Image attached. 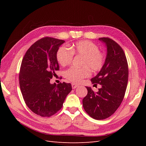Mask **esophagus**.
<instances>
[{"label":"esophagus","instance_id":"1","mask_svg":"<svg viewBox=\"0 0 146 146\" xmlns=\"http://www.w3.org/2000/svg\"><path fill=\"white\" fill-rule=\"evenodd\" d=\"M78 86V85H77V84H75V83H72V89H75V88H76Z\"/></svg>","mask_w":146,"mask_h":146}]
</instances>
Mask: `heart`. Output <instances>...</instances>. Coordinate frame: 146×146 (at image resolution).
I'll list each match as a JSON object with an SVG mask.
<instances>
[{
    "instance_id": "b5f03b06",
    "label": "heart",
    "mask_w": 146,
    "mask_h": 146,
    "mask_svg": "<svg viewBox=\"0 0 146 146\" xmlns=\"http://www.w3.org/2000/svg\"><path fill=\"white\" fill-rule=\"evenodd\" d=\"M69 48L61 46L56 52V58L62 66L69 64L73 55L83 56L81 66L82 68H70L64 72V77L75 83H80L83 78L90 76V70L99 71L105 63V55L94 42L89 41H80L69 46Z\"/></svg>"
}]
</instances>
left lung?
<instances>
[{"label":"left lung","instance_id":"left-lung-1","mask_svg":"<svg viewBox=\"0 0 146 146\" xmlns=\"http://www.w3.org/2000/svg\"><path fill=\"white\" fill-rule=\"evenodd\" d=\"M99 40L105 44L107 56L103 68L91 82L102 87L95 92L86 86L88 94L83 99V107L91 117L102 120L111 116L122 102L129 68L125 53L117 42L109 38H100Z\"/></svg>","mask_w":146,"mask_h":146}]
</instances>
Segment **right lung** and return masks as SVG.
Returning <instances> with one entry per match:
<instances>
[{
	"label": "right lung",
	"mask_w": 146,
	"mask_h": 146,
	"mask_svg": "<svg viewBox=\"0 0 146 146\" xmlns=\"http://www.w3.org/2000/svg\"><path fill=\"white\" fill-rule=\"evenodd\" d=\"M62 39L42 38L26 52L19 72V86L27 107L37 115L50 117L62 108L66 96L72 91L70 83L51 84L59 64L56 54Z\"/></svg>",
	"instance_id": "right-lung-1"
}]
</instances>
